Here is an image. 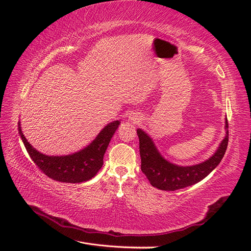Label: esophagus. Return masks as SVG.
Listing matches in <instances>:
<instances>
[{
	"instance_id": "esophagus-1",
	"label": "esophagus",
	"mask_w": 251,
	"mask_h": 251,
	"mask_svg": "<svg viewBox=\"0 0 251 251\" xmlns=\"http://www.w3.org/2000/svg\"><path fill=\"white\" fill-rule=\"evenodd\" d=\"M128 120H130L133 124H139V123H141L142 116L139 115L138 113H132V114H130V116H128Z\"/></svg>"
}]
</instances>
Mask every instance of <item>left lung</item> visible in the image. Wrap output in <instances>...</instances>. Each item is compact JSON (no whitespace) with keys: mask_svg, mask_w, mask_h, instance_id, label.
<instances>
[{"mask_svg":"<svg viewBox=\"0 0 251 251\" xmlns=\"http://www.w3.org/2000/svg\"><path fill=\"white\" fill-rule=\"evenodd\" d=\"M226 135L220 143L216 153L202 163L180 166L169 162L159 153L155 143L141 128L137 130L139 137V151L141 157V171L149 179L150 183L161 191H177L196 184L214 171L228 146V123H225Z\"/></svg>","mask_w":251,"mask_h":251,"instance_id":"left-lung-1","label":"left lung"}]
</instances>
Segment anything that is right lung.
<instances>
[{"label": "right lung", "mask_w": 251, "mask_h": 251, "mask_svg": "<svg viewBox=\"0 0 251 251\" xmlns=\"http://www.w3.org/2000/svg\"><path fill=\"white\" fill-rule=\"evenodd\" d=\"M119 124L118 120L110 123L88 147L66 156H47L37 151L23 135L20 123L19 134L30 158L45 175L59 182L80 183L92 179L101 169L103 155Z\"/></svg>", "instance_id": "right-lung-1"}]
</instances>
